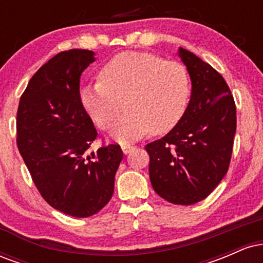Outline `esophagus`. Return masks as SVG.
Here are the masks:
<instances>
[{
  "label": "esophagus",
  "instance_id": "1",
  "mask_svg": "<svg viewBox=\"0 0 263 263\" xmlns=\"http://www.w3.org/2000/svg\"><path fill=\"white\" fill-rule=\"evenodd\" d=\"M121 148H122V152L125 153V155H127V153L131 152L132 149H135V146H132V144H128V143H123Z\"/></svg>",
  "mask_w": 263,
  "mask_h": 263
}]
</instances>
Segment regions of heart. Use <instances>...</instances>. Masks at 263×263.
Wrapping results in <instances>:
<instances>
[{"instance_id": "obj_1", "label": "heart", "mask_w": 263, "mask_h": 263, "mask_svg": "<svg viewBox=\"0 0 263 263\" xmlns=\"http://www.w3.org/2000/svg\"><path fill=\"white\" fill-rule=\"evenodd\" d=\"M192 85L185 66L146 52L117 54L102 66L100 81L81 89V104L102 129L116 123V141L161 135L176 127L188 107Z\"/></svg>"}]
</instances>
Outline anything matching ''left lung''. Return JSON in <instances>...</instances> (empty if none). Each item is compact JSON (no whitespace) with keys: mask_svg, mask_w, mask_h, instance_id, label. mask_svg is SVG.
<instances>
[{"mask_svg":"<svg viewBox=\"0 0 263 263\" xmlns=\"http://www.w3.org/2000/svg\"><path fill=\"white\" fill-rule=\"evenodd\" d=\"M179 57L192 80L185 114L164 137L144 148L149 179L159 197L192 205L213 192L229 170L236 132V106L221 74L189 50Z\"/></svg>","mask_w":263,"mask_h":263,"instance_id":"obj_1","label":"left lung"}]
</instances>
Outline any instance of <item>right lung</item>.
Masks as SVG:
<instances>
[{
  "instance_id": "obj_1",
  "label": "right lung",
  "mask_w": 263,
  "mask_h": 263,
  "mask_svg": "<svg viewBox=\"0 0 263 263\" xmlns=\"http://www.w3.org/2000/svg\"><path fill=\"white\" fill-rule=\"evenodd\" d=\"M93 55L86 49L54 55L29 80L17 110V146L33 183L50 206L75 218L110 201L123 157L117 143L87 152L98 132L79 89Z\"/></svg>"
}]
</instances>
